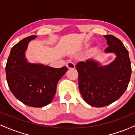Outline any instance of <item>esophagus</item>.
Returning a JSON list of instances; mask_svg holds the SVG:
<instances>
[{
  "label": "esophagus",
  "instance_id": "esophagus-1",
  "mask_svg": "<svg viewBox=\"0 0 135 135\" xmlns=\"http://www.w3.org/2000/svg\"><path fill=\"white\" fill-rule=\"evenodd\" d=\"M66 66H67L68 69H74L75 68V64H74V63L70 62V61H69V62L66 63Z\"/></svg>",
  "mask_w": 135,
  "mask_h": 135
}]
</instances>
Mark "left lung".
I'll return each instance as SVG.
<instances>
[{
    "instance_id": "left-lung-1",
    "label": "left lung",
    "mask_w": 135,
    "mask_h": 135,
    "mask_svg": "<svg viewBox=\"0 0 135 135\" xmlns=\"http://www.w3.org/2000/svg\"><path fill=\"white\" fill-rule=\"evenodd\" d=\"M104 37L108 46L105 52L116 55L114 61L102 66L89 60L75 66L80 94L86 103L94 107L107 106L118 100L126 90L131 74L129 54L124 44L114 35Z\"/></svg>"
}]
</instances>
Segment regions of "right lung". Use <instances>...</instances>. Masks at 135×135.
I'll return each mask as SVG.
<instances>
[{
    "instance_id": "obj_1",
    "label": "right lung",
    "mask_w": 135,
    "mask_h": 135,
    "mask_svg": "<svg viewBox=\"0 0 135 135\" xmlns=\"http://www.w3.org/2000/svg\"><path fill=\"white\" fill-rule=\"evenodd\" d=\"M36 37V35H31L12 47L6 74L9 89L18 100L32 107H42L51 102L57 83L68 69L28 62L25 52L29 42Z\"/></svg>"
}]
</instances>
